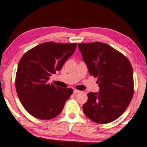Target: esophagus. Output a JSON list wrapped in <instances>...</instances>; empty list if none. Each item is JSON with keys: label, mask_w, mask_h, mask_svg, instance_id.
<instances>
[{"label": "esophagus", "mask_w": 147, "mask_h": 147, "mask_svg": "<svg viewBox=\"0 0 147 147\" xmlns=\"http://www.w3.org/2000/svg\"><path fill=\"white\" fill-rule=\"evenodd\" d=\"M81 91L77 90V89H74V93L75 94H77V93H79V92H80Z\"/></svg>", "instance_id": "34e87169"}]
</instances>
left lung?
Instances as JSON below:
<instances>
[{
    "label": "left lung",
    "instance_id": "1",
    "mask_svg": "<svg viewBox=\"0 0 147 147\" xmlns=\"http://www.w3.org/2000/svg\"><path fill=\"white\" fill-rule=\"evenodd\" d=\"M90 75L97 78L99 92L88 93L83 105L87 117L99 124L115 120L129 106L134 92L133 68L123 54L101 42L79 43Z\"/></svg>",
    "mask_w": 147,
    "mask_h": 147
}]
</instances>
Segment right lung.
I'll return each mask as SVG.
<instances>
[{
  "instance_id": "add662e5",
  "label": "right lung",
  "mask_w": 147,
  "mask_h": 147,
  "mask_svg": "<svg viewBox=\"0 0 147 147\" xmlns=\"http://www.w3.org/2000/svg\"><path fill=\"white\" fill-rule=\"evenodd\" d=\"M77 43L45 42L25 52L19 61L15 86L20 102L33 117L50 119L59 115L73 92L48 83L75 52Z\"/></svg>"
}]
</instances>
